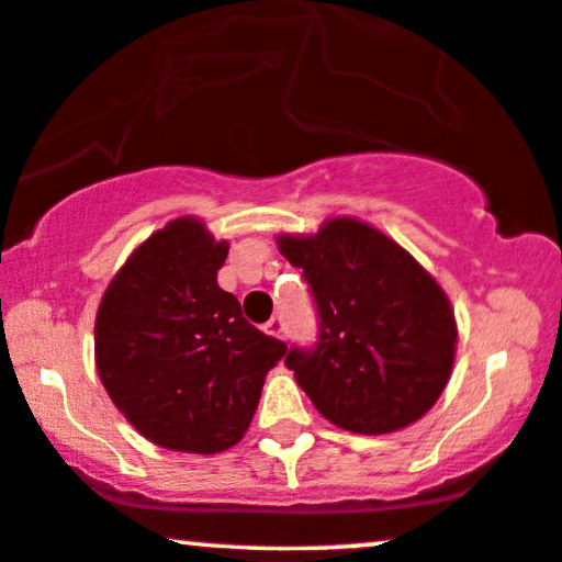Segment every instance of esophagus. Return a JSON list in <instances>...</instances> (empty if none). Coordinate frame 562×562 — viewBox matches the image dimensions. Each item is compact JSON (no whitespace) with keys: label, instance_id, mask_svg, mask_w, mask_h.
<instances>
[{"label":"esophagus","instance_id":"esophagus-1","mask_svg":"<svg viewBox=\"0 0 562 562\" xmlns=\"http://www.w3.org/2000/svg\"><path fill=\"white\" fill-rule=\"evenodd\" d=\"M266 335H271V337H279V340H283V319L281 317H273V319H268L266 322Z\"/></svg>","mask_w":562,"mask_h":562}]
</instances>
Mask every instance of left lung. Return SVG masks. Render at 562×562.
<instances>
[{
    "label": "left lung",
    "instance_id": "1",
    "mask_svg": "<svg viewBox=\"0 0 562 562\" xmlns=\"http://www.w3.org/2000/svg\"><path fill=\"white\" fill-rule=\"evenodd\" d=\"M319 310L314 350L286 368L317 412L358 435L414 425L448 386L458 322L435 276L379 227L329 217L314 235L276 237Z\"/></svg>",
    "mask_w": 562,
    "mask_h": 562
}]
</instances>
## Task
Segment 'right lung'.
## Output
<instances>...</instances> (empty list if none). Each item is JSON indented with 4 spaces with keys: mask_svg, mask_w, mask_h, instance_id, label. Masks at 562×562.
I'll list each match as a JSON object with an SVG mask.
<instances>
[{
    "mask_svg": "<svg viewBox=\"0 0 562 562\" xmlns=\"http://www.w3.org/2000/svg\"><path fill=\"white\" fill-rule=\"evenodd\" d=\"M227 252L202 220L176 217L130 252L99 302V379L158 448L214 456L240 442L286 352L220 289Z\"/></svg>",
    "mask_w": 562,
    "mask_h": 562,
    "instance_id": "right-lung-1",
    "label": "right lung"
}]
</instances>
